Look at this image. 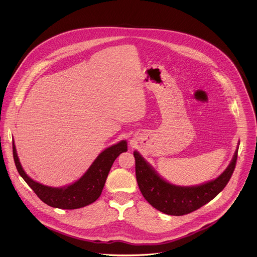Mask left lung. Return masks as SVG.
<instances>
[{"label":"left lung","instance_id":"1","mask_svg":"<svg viewBox=\"0 0 257 257\" xmlns=\"http://www.w3.org/2000/svg\"><path fill=\"white\" fill-rule=\"evenodd\" d=\"M237 151L238 147L230 163L219 177L196 186H177L167 182L135 151L137 181L143 196L153 208L166 215H187L213 200L228 183L235 167Z\"/></svg>","mask_w":257,"mask_h":257}]
</instances>
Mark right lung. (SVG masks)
Listing matches in <instances>:
<instances>
[{"instance_id": "right-lung-1", "label": "right lung", "mask_w": 257, "mask_h": 257, "mask_svg": "<svg viewBox=\"0 0 257 257\" xmlns=\"http://www.w3.org/2000/svg\"><path fill=\"white\" fill-rule=\"evenodd\" d=\"M125 151H127V143L125 141L110 146L98 155L79 180L68 186L55 188L38 183L25 172L13 142L15 164L23 179L43 203L50 207L64 210L79 209L94 203L102 194L113 161L120 153Z\"/></svg>"}]
</instances>
